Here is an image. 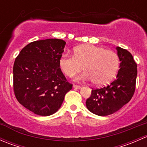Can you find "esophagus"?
<instances>
[{
	"label": "esophagus",
	"mask_w": 147,
	"mask_h": 147,
	"mask_svg": "<svg viewBox=\"0 0 147 147\" xmlns=\"http://www.w3.org/2000/svg\"><path fill=\"white\" fill-rule=\"evenodd\" d=\"M73 87H74V88H76V89H80L81 86L77 85V84H73Z\"/></svg>",
	"instance_id": "34e87169"
}]
</instances>
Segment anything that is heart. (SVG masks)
I'll return each instance as SVG.
<instances>
[{
	"label": "heart",
	"mask_w": 147,
	"mask_h": 147,
	"mask_svg": "<svg viewBox=\"0 0 147 147\" xmlns=\"http://www.w3.org/2000/svg\"><path fill=\"white\" fill-rule=\"evenodd\" d=\"M119 64V57L115 52L91 44L75 47L73 56L64 54L59 60L60 69L67 77L75 76L83 67L85 71L76 78L77 80H92L96 85L110 82L117 72Z\"/></svg>",
	"instance_id": "1"
}]
</instances>
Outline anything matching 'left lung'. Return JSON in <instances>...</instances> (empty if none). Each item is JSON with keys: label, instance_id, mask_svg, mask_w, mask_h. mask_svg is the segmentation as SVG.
Here are the masks:
<instances>
[{"label": "left lung", "instance_id": "1", "mask_svg": "<svg viewBox=\"0 0 147 147\" xmlns=\"http://www.w3.org/2000/svg\"><path fill=\"white\" fill-rule=\"evenodd\" d=\"M116 49L121 62L116 79L107 86L92 89L91 95L86 101L87 109L99 116L116 112L131 100L135 92L137 63L128 50L120 47Z\"/></svg>", "mask_w": 147, "mask_h": 147}]
</instances>
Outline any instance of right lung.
<instances>
[{"label": "right lung", "instance_id": "add662e5", "mask_svg": "<svg viewBox=\"0 0 147 147\" xmlns=\"http://www.w3.org/2000/svg\"><path fill=\"white\" fill-rule=\"evenodd\" d=\"M66 42L60 39L34 41L23 47L13 65V91L19 103L34 114L57 112L72 88L59 65Z\"/></svg>", "mask_w": 147, "mask_h": 147}]
</instances>
